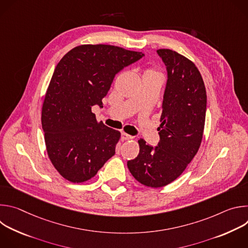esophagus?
Returning a JSON list of instances; mask_svg holds the SVG:
<instances>
[{
  "label": "esophagus",
  "mask_w": 248,
  "mask_h": 248,
  "mask_svg": "<svg viewBox=\"0 0 248 248\" xmlns=\"http://www.w3.org/2000/svg\"><path fill=\"white\" fill-rule=\"evenodd\" d=\"M121 138H122V140H128V139H131L132 136L125 133V132H122V137Z\"/></svg>",
  "instance_id": "34e87169"
}]
</instances>
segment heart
Listing matches in <instances>:
<instances>
[{
	"label": "heart",
	"instance_id": "obj_1",
	"mask_svg": "<svg viewBox=\"0 0 248 248\" xmlns=\"http://www.w3.org/2000/svg\"><path fill=\"white\" fill-rule=\"evenodd\" d=\"M146 76H149V77H158V78H162L161 73L158 72V70H156V69H153V68H147V69L145 70L143 77H146Z\"/></svg>",
	"mask_w": 248,
	"mask_h": 248
}]
</instances>
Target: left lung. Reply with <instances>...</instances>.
Listing matches in <instances>:
<instances>
[{
	"label": "left lung",
	"mask_w": 248,
	"mask_h": 248,
	"mask_svg": "<svg viewBox=\"0 0 248 248\" xmlns=\"http://www.w3.org/2000/svg\"><path fill=\"white\" fill-rule=\"evenodd\" d=\"M168 79L163 98L160 141L153 147L139 139V154L127 162L134 179L149 187L176 180L196 155L202 140L207 95L195 64L170 49L157 50Z\"/></svg>",
	"instance_id": "obj_1"
}]
</instances>
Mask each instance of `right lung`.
I'll return each instance as SVG.
<instances>
[{"mask_svg": "<svg viewBox=\"0 0 248 248\" xmlns=\"http://www.w3.org/2000/svg\"><path fill=\"white\" fill-rule=\"evenodd\" d=\"M143 56L112 45H81L57 64L41 122L48 156L65 180L86 182L115 155L121 132L98 123L91 109L103 108L116 75Z\"/></svg>", "mask_w": 248, "mask_h": 248, "instance_id": "obj_1", "label": "right lung"}]
</instances>
